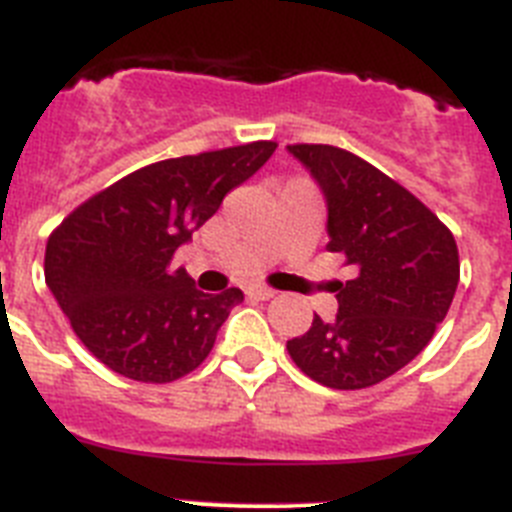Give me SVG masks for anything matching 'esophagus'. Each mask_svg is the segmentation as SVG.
<instances>
[{"label": "esophagus", "instance_id": "34e87169", "mask_svg": "<svg viewBox=\"0 0 512 512\" xmlns=\"http://www.w3.org/2000/svg\"><path fill=\"white\" fill-rule=\"evenodd\" d=\"M247 296H250V299H257V301H268V299H273L275 291L268 286H250L247 288Z\"/></svg>", "mask_w": 512, "mask_h": 512}]
</instances>
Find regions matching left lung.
I'll list each match as a JSON object with an SVG mask.
<instances>
[{"label":"left lung","mask_w":512,"mask_h":512,"mask_svg":"<svg viewBox=\"0 0 512 512\" xmlns=\"http://www.w3.org/2000/svg\"><path fill=\"white\" fill-rule=\"evenodd\" d=\"M293 157L327 201V250L353 281L330 283L332 322L314 317L288 340L301 371L330 389H366L389 379L433 340L459 286L456 239L425 203L366 159L327 144H293Z\"/></svg>","instance_id":"left-lung-1"}]
</instances>
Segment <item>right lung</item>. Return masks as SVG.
Masks as SVG:
<instances>
[{"mask_svg": "<svg viewBox=\"0 0 512 512\" xmlns=\"http://www.w3.org/2000/svg\"><path fill=\"white\" fill-rule=\"evenodd\" d=\"M275 146L252 141L146 164L53 229L46 283L97 361L144 384H170L206 361L244 293L198 291L185 270H172V255Z\"/></svg>", "mask_w": 512, "mask_h": 512, "instance_id": "right-lung-1", "label": "right lung"}]
</instances>
